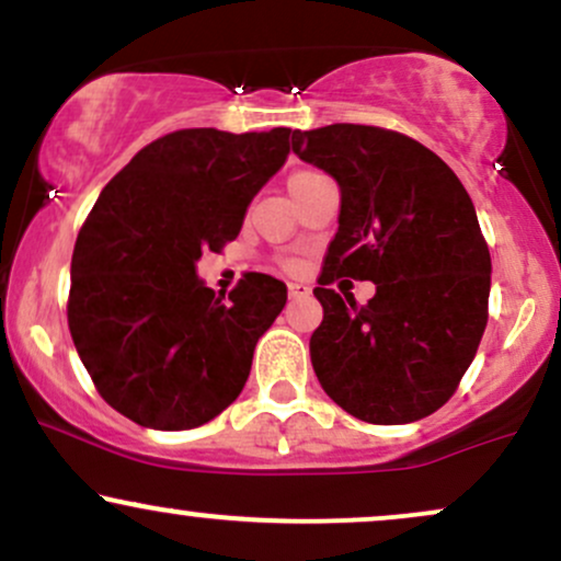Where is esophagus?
<instances>
[{"label": "esophagus", "instance_id": "obj_1", "mask_svg": "<svg viewBox=\"0 0 561 561\" xmlns=\"http://www.w3.org/2000/svg\"><path fill=\"white\" fill-rule=\"evenodd\" d=\"M287 293H289V298H308V295H311V287L300 285V282H289Z\"/></svg>", "mask_w": 561, "mask_h": 561}]
</instances>
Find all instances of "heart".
<instances>
[{"label": "heart", "mask_w": 561, "mask_h": 561, "mask_svg": "<svg viewBox=\"0 0 561 561\" xmlns=\"http://www.w3.org/2000/svg\"><path fill=\"white\" fill-rule=\"evenodd\" d=\"M302 173H308V171H300V173H295V176H302ZM295 176H293V179H295Z\"/></svg>", "instance_id": "obj_1"}]
</instances>
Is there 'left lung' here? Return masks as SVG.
Wrapping results in <instances>:
<instances>
[{
  "mask_svg": "<svg viewBox=\"0 0 561 561\" xmlns=\"http://www.w3.org/2000/svg\"><path fill=\"white\" fill-rule=\"evenodd\" d=\"M293 152L340 186V227L313 289L321 388L356 420H424L459 388L488 324L491 253L472 199L433 150L388 128L293 131ZM340 275L375 280L376 298L340 299L329 287Z\"/></svg>",
  "mask_w": 561,
  "mask_h": 561,
  "instance_id": "1",
  "label": "left lung"
}]
</instances>
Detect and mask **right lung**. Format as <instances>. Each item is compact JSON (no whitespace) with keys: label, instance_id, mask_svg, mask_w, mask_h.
<instances>
[{"label":"right lung","instance_id":"add662e5","mask_svg":"<svg viewBox=\"0 0 561 561\" xmlns=\"http://www.w3.org/2000/svg\"><path fill=\"white\" fill-rule=\"evenodd\" d=\"M289 128H182L139 150L96 197L70 261L68 327L89 377L141 427L192 430L240 396L285 282L244 274L224 295L197 261L240 234L285 165Z\"/></svg>","mask_w":561,"mask_h":561}]
</instances>
